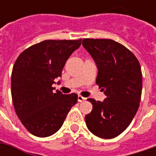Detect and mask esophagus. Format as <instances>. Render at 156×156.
Listing matches in <instances>:
<instances>
[{
	"mask_svg": "<svg viewBox=\"0 0 156 156\" xmlns=\"http://www.w3.org/2000/svg\"><path fill=\"white\" fill-rule=\"evenodd\" d=\"M77 100H78V101H80V102H82V101H86V98H85V97H83V96H81V95H78V97H77Z\"/></svg>",
	"mask_w": 156,
	"mask_h": 156,
	"instance_id": "34e87169",
	"label": "esophagus"
}]
</instances>
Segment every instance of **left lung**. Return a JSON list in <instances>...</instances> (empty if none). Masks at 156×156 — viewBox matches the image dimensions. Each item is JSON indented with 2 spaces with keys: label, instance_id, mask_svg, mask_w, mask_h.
<instances>
[{
  "label": "left lung",
  "instance_id": "left-lung-1",
  "mask_svg": "<svg viewBox=\"0 0 156 156\" xmlns=\"http://www.w3.org/2000/svg\"><path fill=\"white\" fill-rule=\"evenodd\" d=\"M82 46L96 64V84L106 95L103 101L87 99L93 105L85 116L87 129L101 138H115L129 127L138 110L142 88L140 63L113 40L83 39Z\"/></svg>",
  "mask_w": 156,
  "mask_h": 156
}]
</instances>
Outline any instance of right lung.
Instances as JSON below:
<instances>
[{"mask_svg": "<svg viewBox=\"0 0 156 156\" xmlns=\"http://www.w3.org/2000/svg\"><path fill=\"white\" fill-rule=\"evenodd\" d=\"M81 40H47L29 47L15 61L11 94L18 118L38 137L56 133L77 102V94H63L52 87Z\"/></svg>", "mask_w": 156, "mask_h": 156, "instance_id": "add662e5", "label": "right lung"}]
</instances>
